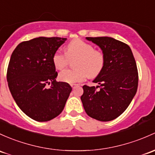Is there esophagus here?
<instances>
[{
    "mask_svg": "<svg viewBox=\"0 0 155 155\" xmlns=\"http://www.w3.org/2000/svg\"><path fill=\"white\" fill-rule=\"evenodd\" d=\"M79 84H71V86L73 87V88H75V87H77V86H79Z\"/></svg>",
    "mask_w": 155,
    "mask_h": 155,
    "instance_id": "34e87169",
    "label": "esophagus"
}]
</instances>
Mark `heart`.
<instances>
[{"label":"heart","instance_id":"obj_1","mask_svg":"<svg viewBox=\"0 0 155 155\" xmlns=\"http://www.w3.org/2000/svg\"><path fill=\"white\" fill-rule=\"evenodd\" d=\"M79 57L76 67L78 69H66L61 71L58 78L61 82L74 84L84 81L87 76L94 78L102 71L105 65V56L102 52L94 50L93 45L82 39L74 38L68 44L66 53L57 50L53 56L55 68L61 70L69 62L70 58Z\"/></svg>","mask_w":155,"mask_h":155}]
</instances>
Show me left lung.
Returning a JSON list of instances; mask_svg holds the SVG:
<instances>
[{
	"mask_svg": "<svg viewBox=\"0 0 155 155\" xmlns=\"http://www.w3.org/2000/svg\"><path fill=\"white\" fill-rule=\"evenodd\" d=\"M86 38L102 49L105 61L102 71L93 81L99 85L95 87L84 84L81 100L89 117L99 121H110L126 110L136 94V61L130 47L120 41L110 37Z\"/></svg>",
	"mask_w": 155,
	"mask_h": 155,
	"instance_id": "left-lung-1",
	"label": "left lung"
}]
</instances>
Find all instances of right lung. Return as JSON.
Segmentation results:
<instances>
[{
  "mask_svg": "<svg viewBox=\"0 0 155 155\" xmlns=\"http://www.w3.org/2000/svg\"><path fill=\"white\" fill-rule=\"evenodd\" d=\"M65 41L38 37L19 44L11 56L6 73L9 91L21 110L35 121L58 116L72 91L68 83L56 81L52 60Z\"/></svg>",
  "mask_w": 155,
  "mask_h": 155,
  "instance_id": "obj_1",
  "label": "right lung"
}]
</instances>
